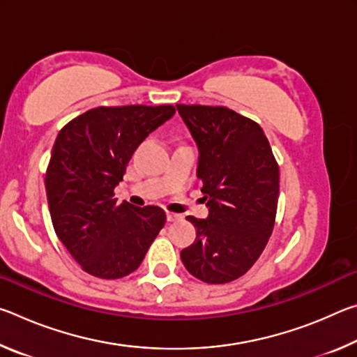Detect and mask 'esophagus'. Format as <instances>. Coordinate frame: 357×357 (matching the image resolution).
Listing matches in <instances>:
<instances>
[{"instance_id": "1", "label": "esophagus", "mask_w": 357, "mask_h": 357, "mask_svg": "<svg viewBox=\"0 0 357 357\" xmlns=\"http://www.w3.org/2000/svg\"><path fill=\"white\" fill-rule=\"evenodd\" d=\"M181 219L179 214H174V213H167V220L168 222H176Z\"/></svg>"}]
</instances>
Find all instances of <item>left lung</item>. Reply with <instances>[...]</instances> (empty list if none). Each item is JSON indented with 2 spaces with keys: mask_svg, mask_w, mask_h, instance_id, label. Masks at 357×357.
Instances as JSON below:
<instances>
[{
  "mask_svg": "<svg viewBox=\"0 0 357 357\" xmlns=\"http://www.w3.org/2000/svg\"><path fill=\"white\" fill-rule=\"evenodd\" d=\"M198 146L197 176L208 219L189 215L197 238L181 252L204 283L239 279L257 261L274 229L279 165L263 129L227 107L178 104Z\"/></svg>",
  "mask_w": 357,
  "mask_h": 357,
  "instance_id": "8db88e82",
  "label": "left lung"
}]
</instances>
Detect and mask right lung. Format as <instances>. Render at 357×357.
Listing matches in <instances>:
<instances>
[{
	"label": "right lung",
	"instance_id": "add662e5",
	"mask_svg": "<svg viewBox=\"0 0 357 357\" xmlns=\"http://www.w3.org/2000/svg\"><path fill=\"white\" fill-rule=\"evenodd\" d=\"M174 112L98 107L59 130L45 173L47 200L56 236L84 273L105 280L129 275L164 228V209L119 204L114 187L138 144Z\"/></svg>",
	"mask_w": 357,
	"mask_h": 357
}]
</instances>
